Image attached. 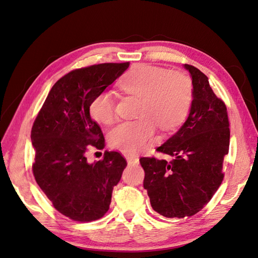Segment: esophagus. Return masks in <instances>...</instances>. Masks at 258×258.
<instances>
[{
  "instance_id": "obj_1",
  "label": "esophagus",
  "mask_w": 258,
  "mask_h": 258,
  "mask_svg": "<svg viewBox=\"0 0 258 258\" xmlns=\"http://www.w3.org/2000/svg\"><path fill=\"white\" fill-rule=\"evenodd\" d=\"M125 159H127L128 163H138V162H139V159H138V156H136V155L127 154V155H125Z\"/></svg>"
}]
</instances>
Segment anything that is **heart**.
Here are the masks:
<instances>
[{"instance_id":"1","label":"heart","mask_w":258,"mask_h":258,"mask_svg":"<svg viewBox=\"0 0 258 258\" xmlns=\"http://www.w3.org/2000/svg\"><path fill=\"white\" fill-rule=\"evenodd\" d=\"M119 87L139 98L134 121H123L109 133L114 148L136 153L147 146L155 133L156 123L164 130L183 122L192 99V84L183 72L138 64L123 75ZM91 116L100 123H110L114 118V100L108 92H100L90 103Z\"/></svg>"}]
</instances>
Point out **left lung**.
<instances>
[{"mask_svg": "<svg viewBox=\"0 0 258 258\" xmlns=\"http://www.w3.org/2000/svg\"><path fill=\"white\" fill-rule=\"evenodd\" d=\"M192 100L186 121L156 149L173 161L141 158L143 187L153 210L166 218L191 217L210 202L223 179L230 129L225 104L216 96L208 78L189 64Z\"/></svg>", "mask_w": 258, "mask_h": 258, "instance_id": "obj_1", "label": "left lung"}]
</instances>
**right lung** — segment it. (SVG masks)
Returning a JSON list of instances; mask_svg holds the SVG:
<instances>
[{"mask_svg": "<svg viewBox=\"0 0 258 258\" xmlns=\"http://www.w3.org/2000/svg\"><path fill=\"white\" fill-rule=\"evenodd\" d=\"M124 63L77 69L55 82L31 128L37 184L62 215L90 222L109 209L111 194L124 167L123 156L105 151L103 160L89 163L87 151L102 150V129L90 116V103L127 70Z\"/></svg>", "mask_w": 258, "mask_h": 258, "instance_id": "right-lung-1", "label": "right lung"}]
</instances>
